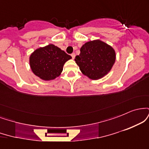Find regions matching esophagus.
Listing matches in <instances>:
<instances>
[{
	"mask_svg": "<svg viewBox=\"0 0 149 149\" xmlns=\"http://www.w3.org/2000/svg\"><path fill=\"white\" fill-rule=\"evenodd\" d=\"M75 56H76V54H75V53H72V54H71V57H72V59H74Z\"/></svg>",
	"mask_w": 149,
	"mask_h": 149,
	"instance_id": "obj_1",
	"label": "esophagus"
}]
</instances>
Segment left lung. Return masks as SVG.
Segmentation results:
<instances>
[{"instance_id":"left-lung-1","label":"left lung","mask_w":149,"mask_h":149,"mask_svg":"<svg viewBox=\"0 0 149 149\" xmlns=\"http://www.w3.org/2000/svg\"><path fill=\"white\" fill-rule=\"evenodd\" d=\"M116 58L115 49L97 39L85 42L75 61L83 75L91 80H99L110 72Z\"/></svg>"}]
</instances>
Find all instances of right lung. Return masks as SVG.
<instances>
[{
  "instance_id": "right-lung-1",
  "label": "right lung",
  "mask_w": 149,
  "mask_h": 149,
  "mask_svg": "<svg viewBox=\"0 0 149 149\" xmlns=\"http://www.w3.org/2000/svg\"><path fill=\"white\" fill-rule=\"evenodd\" d=\"M71 58L59 47L49 44L31 54L29 65L36 76L42 80L49 81L60 76L64 64Z\"/></svg>"
}]
</instances>
